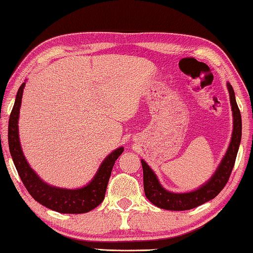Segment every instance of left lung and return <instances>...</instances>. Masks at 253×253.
<instances>
[{"instance_id": "1", "label": "left lung", "mask_w": 253, "mask_h": 253, "mask_svg": "<svg viewBox=\"0 0 253 253\" xmlns=\"http://www.w3.org/2000/svg\"><path fill=\"white\" fill-rule=\"evenodd\" d=\"M226 86L228 94H230L232 116H233V131H232L231 142L225 155L223 156L222 161L218 164L214 174L205 183H203L197 189L187 192H173L167 190L160 183L155 172L151 169L150 166L144 160H141L144 191H145L146 198L156 207L168 211L191 210V208L203 205L206 202H210V200L215 198L220 190L225 187L232 169L234 167L242 136L241 114H240L238 103H236L234 90L228 82H226Z\"/></svg>"}]
</instances>
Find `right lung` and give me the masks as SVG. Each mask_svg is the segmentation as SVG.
I'll return each mask as SVG.
<instances>
[{"label": "right lung", "mask_w": 253, "mask_h": 253, "mask_svg": "<svg viewBox=\"0 0 253 253\" xmlns=\"http://www.w3.org/2000/svg\"><path fill=\"white\" fill-rule=\"evenodd\" d=\"M25 85L26 82H23L18 90L13 109L10 115L9 134H7L12 160L23 184L36 202L58 213L82 214L94 210L105 199L112 168L116 160L124 152V147L120 146L116 148L109 155L106 156L91 181L81 188L67 189V188L51 186L43 181L28 163L22 152L21 144H20L18 124Z\"/></svg>", "instance_id": "1"}]
</instances>
